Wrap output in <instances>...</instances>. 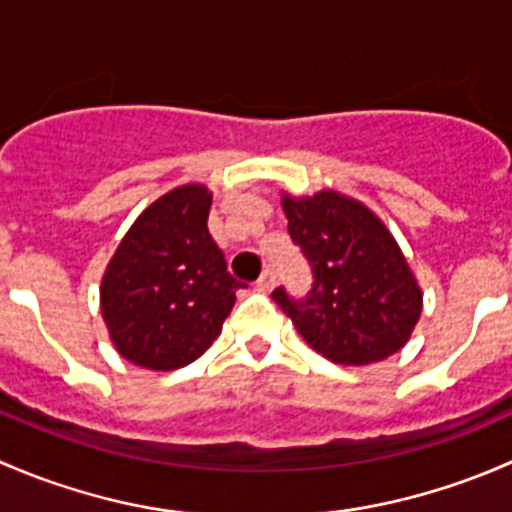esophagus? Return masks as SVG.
<instances>
[{"instance_id": "esophagus-1", "label": "esophagus", "mask_w": 512, "mask_h": 512, "mask_svg": "<svg viewBox=\"0 0 512 512\" xmlns=\"http://www.w3.org/2000/svg\"><path fill=\"white\" fill-rule=\"evenodd\" d=\"M255 287L260 289V292H270V289L275 287V272H272V270L262 272V277H260V280H257Z\"/></svg>"}]
</instances>
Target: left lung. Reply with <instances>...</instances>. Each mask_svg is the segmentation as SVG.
I'll return each instance as SVG.
<instances>
[{
	"label": "left lung",
	"instance_id": "8db88e82",
	"mask_svg": "<svg viewBox=\"0 0 512 512\" xmlns=\"http://www.w3.org/2000/svg\"><path fill=\"white\" fill-rule=\"evenodd\" d=\"M287 230L312 265V289L272 299L304 342L334 364L389 359L411 339L423 292L399 242L374 210L337 190L282 193Z\"/></svg>",
	"mask_w": 512,
	"mask_h": 512
}]
</instances>
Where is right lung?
Returning <instances> with one entry per match:
<instances>
[{"label": "right lung", "instance_id": "add662e5", "mask_svg": "<svg viewBox=\"0 0 512 512\" xmlns=\"http://www.w3.org/2000/svg\"><path fill=\"white\" fill-rule=\"evenodd\" d=\"M213 193L188 183L160 195L128 227L101 280V314L131 364L173 371L223 332L242 285L208 232Z\"/></svg>", "mask_w": 512, "mask_h": 512}]
</instances>
